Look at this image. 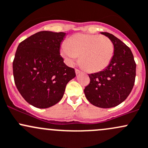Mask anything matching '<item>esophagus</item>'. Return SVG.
<instances>
[{
  "label": "esophagus",
  "mask_w": 148,
  "mask_h": 148,
  "mask_svg": "<svg viewBox=\"0 0 148 148\" xmlns=\"http://www.w3.org/2000/svg\"><path fill=\"white\" fill-rule=\"evenodd\" d=\"M75 73H76V75H78V74H80V73H81V71H80V70L77 69V68H75Z\"/></svg>",
  "instance_id": "esophagus-1"
}]
</instances>
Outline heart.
<instances>
[{
    "mask_svg": "<svg viewBox=\"0 0 148 148\" xmlns=\"http://www.w3.org/2000/svg\"><path fill=\"white\" fill-rule=\"evenodd\" d=\"M60 53L68 64L73 63L80 56V63L85 70L98 72L107 68L112 60L114 46L106 36L79 33L63 44Z\"/></svg>",
    "mask_w": 148,
    "mask_h": 148,
    "instance_id": "obj_1",
    "label": "heart"
}]
</instances>
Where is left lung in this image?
<instances>
[{"label": "left lung", "mask_w": 148, "mask_h": 148, "mask_svg": "<svg viewBox=\"0 0 148 148\" xmlns=\"http://www.w3.org/2000/svg\"><path fill=\"white\" fill-rule=\"evenodd\" d=\"M112 41L114 54L107 68L89 74V85L84 93L87 100L101 108L118 106L130 95L136 75V64L132 51L123 42L112 34L102 32Z\"/></svg>", "instance_id": "1"}]
</instances>
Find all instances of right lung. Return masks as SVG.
Here are the masks:
<instances>
[{
  "label": "right lung",
  "mask_w": 148,
  "mask_h": 148,
  "mask_svg": "<svg viewBox=\"0 0 148 148\" xmlns=\"http://www.w3.org/2000/svg\"><path fill=\"white\" fill-rule=\"evenodd\" d=\"M66 33L40 31L18 45L13 63L16 88L31 106L48 108L63 97L68 82L75 77L60 55Z\"/></svg>",
  "instance_id": "right-lung-1"
}]
</instances>
